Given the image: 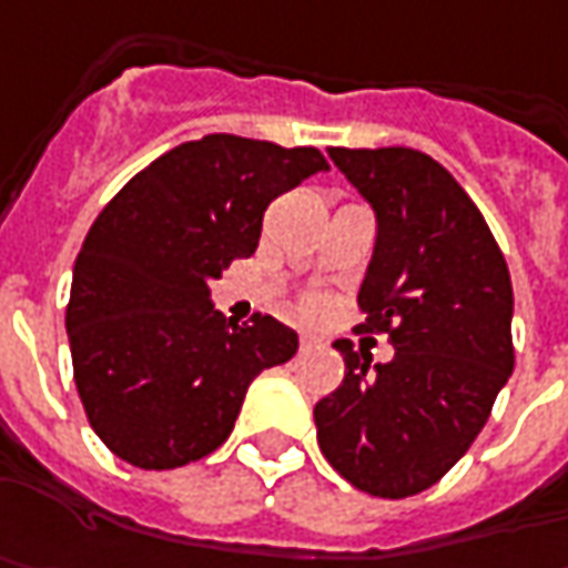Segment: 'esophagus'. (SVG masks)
I'll list each match as a JSON object with an SVG mask.
<instances>
[{"instance_id": "1", "label": "esophagus", "mask_w": 568, "mask_h": 568, "mask_svg": "<svg viewBox=\"0 0 568 568\" xmlns=\"http://www.w3.org/2000/svg\"><path fill=\"white\" fill-rule=\"evenodd\" d=\"M298 343H302V348H307V345H314V343H317V339H314L311 333H302V339H298Z\"/></svg>"}]
</instances>
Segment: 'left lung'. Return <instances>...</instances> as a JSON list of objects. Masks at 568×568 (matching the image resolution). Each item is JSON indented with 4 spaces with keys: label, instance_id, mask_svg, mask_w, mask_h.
Here are the masks:
<instances>
[{
    "label": "left lung",
    "instance_id": "1",
    "mask_svg": "<svg viewBox=\"0 0 568 568\" xmlns=\"http://www.w3.org/2000/svg\"><path fill=\"white\" fill-rule=\"evenodd\" d=\"M329 160L377 213L358 307L364 333L396 355L374 364L333 343L345 381L314 405L326 462L371 497L434 487L468 453L506 386L513 283L497 239L465 187L412 148H329Z\"/></svg>",
    "mask_w": 568,
    "mask_h": 568
}]
</instances>
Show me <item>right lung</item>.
<instances>
[{
    "label": "right lung",
    "mask_w": 568,
    "mask_h": 568,
    "mask_svg": "<svg viewBox=\"0 0 568 568\" xmlns=\"http://www.w3.org/2000/svg\"><path fill=\"white\" fill-rule=\"evenodd\" d=\"M317 148L206 134L141 169L90 225L65 329L90 427L128 465L163 471L232 434L251 381L298 352L254 314L232 323L210 280L261 242L266 206L323 172Z\"/></svg>",
    "instance_id": "obj_1"
}]
</instances>
